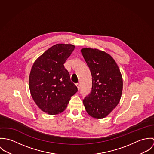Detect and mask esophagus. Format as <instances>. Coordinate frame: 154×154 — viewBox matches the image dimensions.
Instances as JSON below:
<instances>
[{
  "mask_svg": "<svg viewBox=\"0 0 154 154\" xmlns=\"http://www.w3.org/2000/svg\"><path fill=\"white\" fill-rule=\"evenodd\" d=\"M76 86L77 87L78 89V90H79V89H80V84H79V83H78V84H76Z\"/></svg>",
  "mask_w": 154,
  "mask_h": 154,
  "instance_id": "1",
  "label": "esophagus"
}]
</instances>
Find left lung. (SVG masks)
Returning <instances> with one entry per match:
<instances>
[{
    "label": "left lung",
    "instance_id": "left-lung-1",
    "mask_svg": "<svg viewBox=\"0 0 154 154\" xmlns=\"http://www.w3.org/2000/svg\"><path fill=\"white\" fill-rule=\"evenodd\" d=\"M82 54L92 76L91 92L83 100L88 114L92 117H106L119 104L123 79L120 69L110 54L98 49L85 48Z\"/></svg>",
    "mask_w": 154,
    "mask_h": 154
}]
</instances>
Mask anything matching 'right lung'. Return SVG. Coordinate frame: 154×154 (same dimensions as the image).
I'll return each instance as SVG.
<instances>
[{
    "instance_id": "right-lung-1",
    "label": "right lung",
    "mask_w": 154,
    "mask_h": 154,
    "mask_svg": "<svg viewBox=\"0 0 154 154\" xmlns=\"http://www.w3.org/2000/svg\"><path fill=\"white\" fill-rule=\"evenodd\" d=\"M74 48L72 44H56L35 60L31 70V96L38 107L49 114L63 111L70 97L78 91L64 66Z\"/></svg>"
}]
</instances>
